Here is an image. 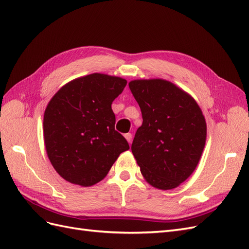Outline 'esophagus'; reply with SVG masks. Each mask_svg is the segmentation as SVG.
Returning a JSON list of instances; mask_svg holds the SVG:
<instances>
[{
  "label": "esophagus",
  "instance_id": "34e87169",
  "mask_svg": "<svg viewBox=\"0 0 249 249\" xmlns=\"http://www.w3.org/2000/svg\"><path fill=\"white\" fill-rule=\"evenodd\" d=\"M124 137H125V139L127 140V142H129V143L132 142V134H131V133H126V134L124 135Z\"/></svg>",
  "mask_w": 249,
  "mask_h": 249
}]
</instances>
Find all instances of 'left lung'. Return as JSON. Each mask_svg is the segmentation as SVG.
<instances>
[{
  "label": "left lung",
  "instance_id": "left-lung-1",
  "mask_svg": "<svg viewBox=\"0 0 249 249\" xmlns=\"http://www.w3.org/2000/svg\"><path fill=\"white\" fill-rule=\"evenodd\" d=\"M143 123L132 153L147 182L162 190L177 188L196 168L207 138L202 112L191 95L162 79L129 83Z\"/></svg>",
  "mask_w": 249,
  "mask_h": 249
}]
</instances>
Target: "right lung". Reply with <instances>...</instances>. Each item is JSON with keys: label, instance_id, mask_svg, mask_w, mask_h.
<instances>
[{"label": "right lung", "instance_id": "add662e5", "mask_svg": "<svg viewBox=\"0 0 249 249\" xmlns=\"http://www.w3.org/2000/svg\"><path fill=\"white\" fill-rule=\"evenodd\" d=\"M124 79L91 73L67 83L52 97L43 117L44 144L53 167L67 182L92 186L130 148L115 131L111 105Z\"/></svg>", "mask_w": 249, "mask_h": 249}]
</instances>
